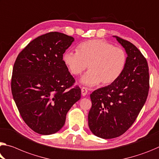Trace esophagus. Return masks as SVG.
I'll return each instance as SVG.
<instances>
[{"label":"esophagus","mask_w":159,"mask_h":159,"mask_svg":"<svg viewBox=\"0 0 159 159\" xmlns=\"http://www.w3.org/2000/svg\"><path fill=\"white\" fill-rule=\"evenodd\" d=\"M81 94H82L83 96H85V95H86L88 94L87 88H85V87H82L81 88Z\"/></svg>","instance_id":"esophagus-1"}]
</instances>
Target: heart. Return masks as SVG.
I'll return each mask as SVG.
<instances>
[{"label": "heart", "mask_w": 159, "mask_h": 159, "mask_svg": "<svg viewBox=\"0 0 159 159\" xmlns=\"http://www.w3.org/2000/svg\"><path fill=\"white\" fill-rule=\"evenodd\" d=\"M76 51L65 52L63 61L74 75L81 74L89 66V70L80 80L87 86H95L100 82L105 85L113 84L127 65V55L125 50L103 39L83 42L78 45Z\"/></svg>", "instance_id": "heart-1"}]
</instances>
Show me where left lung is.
<instances>
[{"label": "left lung", "instance_id": "obj_1", "mask_svg": "<svg viewBox=\"0 0 159 159\" xmlns=\"http://www.w3.org/2000/svg\"><path fill=\"white\" fill-rule=\"evenodd\" d=\"M115 37L127 54L125 69L115 82L90 94L89 126L93 134L102 139L118 137L129 129L146 102L149 89L146 58L130 42Z\"/></svg>", "mask_w": 159, "mask_h": 159}]
</instances>
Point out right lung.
I'll return each mask as SVG.
<instances>
[{"label":"right lung","mask_w":159,"mask_h":159,"mask_svg":"<svg viewBox=\"0 0 159 159\" xmlns=\"http://www.w3.org/2000/svg\"><path fill=\"white\" fill-rule=\"evenodd\" d=\"M74 37L58 32L32 40L17 56L11 91L22 120L40 134H54L65 124L70 108L80 98L79 86L63 61Z\"/></svg>","instance_id":"add662e5"}]
</instances>
